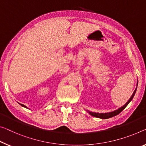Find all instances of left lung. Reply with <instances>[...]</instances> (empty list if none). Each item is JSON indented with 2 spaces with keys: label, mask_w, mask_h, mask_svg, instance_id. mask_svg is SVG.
<instances>
[{
  "label": "left lung",
  "mask_w": 146,
  "mask_h": 146,
  "mask_svg": "<svg viewBox=\"0 0 146 146\" xmlns=\"http://www.w3.org/2000/svg\"><path fill=\"white\" fill-rule=\"evenodd\" d=\"M137 86H138V82H137ZM136 89H137V87H136L135 90H134V93H133V95L131 96V98H129V100H128V102L125 104V105H123L122 107L119 108H118L117 110H116L113 111H111V112H109V113H95V112H92V111H87V112L91 115L92 116H94V117H98V118H100V119H108V118H110L113 117V116H115L118 115L119 113H121L123 110H124L126 106H127L128 104H129V102L131 101L132 99H133L134 95H135L136 93Z\"/></svg>",
  "instance_id": "left-lung-1"
}]
</instances>
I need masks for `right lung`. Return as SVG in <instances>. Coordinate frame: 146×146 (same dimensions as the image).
Returning a JSON list of instances; mask_svg holds the SVG:
<instances>
[{
	"mask_svg": "<svg viewBox=\"0 0 146 146\" xmlns=\"http://www.w3.org/2000/svg\"><path fill=\"white\" fill-rule=\"evenodd\" d=\"M20 105H21V106H22L23 107H24V108H27V106H25V105H23V104H19Z\"/></svg>",
	"mask_w": 146,
	"mask_h": 146,
	"instance_id": "add662e5",
	"label": "right lung"
}]
</instances>
